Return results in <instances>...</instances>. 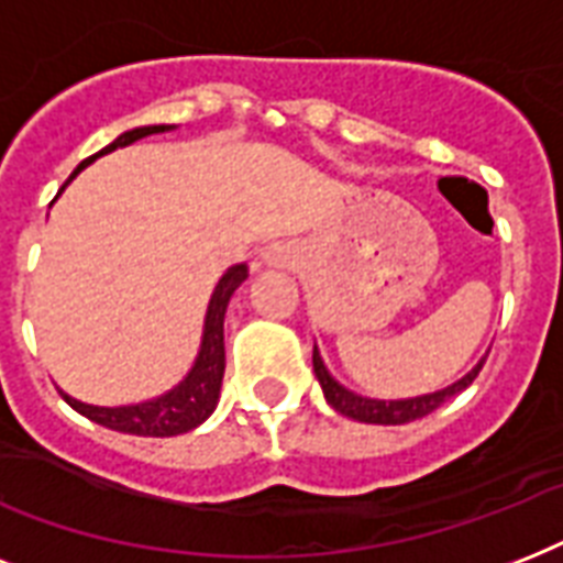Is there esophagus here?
<instances>
[{"label":"esophagus","mask_w":563,"mask_h":563,"mask_svg":"<svg viewBox=\"0 0 563 563\" xmlns=\"http://www.w3.org/2000/svg\"><path fill=\"white\" fill-rule=\"evenodd\" d=\"M263 260L268 265H289L291 263V251L286 245H268L263 251Z\"/></svg>","instance_id":"esophagus-1"}]
</instances>
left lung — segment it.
<instances>
[{
	"label": "left lung",
	"instance_id": "1",
	"mask_svg": "<svg viewBox=\"0 0 563 563\" xmlns=\"http://www.w3.org/2000/svg\"><path fill=\"white\" fill-rule=\"evenodd\" d=\"M482 365H485V360H482L471 374H464L459 383L446 385V388H441V391L420 394V397H409V400H374V397H362V394H353L351 388H344L342 383H335L333 376H330V371H327L318 347L312 351V368H316L318 383H321V388H324L327 402H330L339 415H344V418L362 420V423H383V427L409 423V420H418L423 418V415H429V411H435L438 406H444L450 397L464 391V388L476 379Z\"/></svg>",
	"mask_w": 563,
	"mask_h": 563
}]
</instances>
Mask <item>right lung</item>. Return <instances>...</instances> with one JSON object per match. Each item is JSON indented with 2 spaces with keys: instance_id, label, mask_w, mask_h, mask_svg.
<instances>
[{
  "instance_id": "right-lung-1",
  "label": "right lung",
  "mask_w": 563,
  "mask_h": 563,
  "mask_svg": "<svg viewBox=\"0 0 563 563\" xmlns=\"http://www.w3.org/2000/svg\"><path fill=\"white\" fill-rule=\"evenodd\" d=\"M175 125H145L134 128V131H125L119 134L110 145H104L99 154H92L78 166V169L69 175V180L78 175L81 169H87L96 157L101 154L117 152V148H125V145L143 140V136L163 134V131H172ZM66 180V184H69ZM64 184V187H66ZM64 192V189H60ZM57 192V195H60ZM247 265L239 263L233 268L221 274L219 286L212 289L210 307H207V318H203V335H201V351L195 356L189 374L180 379L175 388H169L161 397L145 402H134V406H90V402H81L69 397L66 391L64 400L73 406L78 415L96 420L101 427L117 429V432H128V435H145V438H169L180 435V432H189L198 423L210 418L216 402H219L221 394V376H224V312H228V303L233 298V291L245 283Z\"/></svg>"
}]
</instances>
